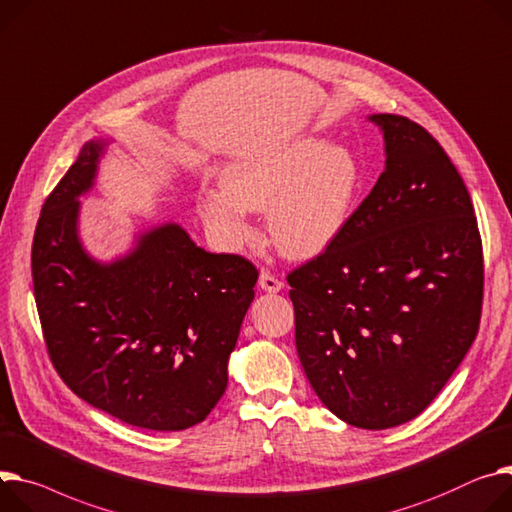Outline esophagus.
I'll use <instances>...</instances> for the list:
<instances>
[{"mask_svg": "<svg viewBox=\"0 0 512 512\" xmlns=\"http://www.w3.org/2000/svg\"><path fill=\"white\" fill-rule=\"evenodd\" d=\"M258 285L262 291H268V293H279L283 289V283L274 277V274L270 270H262L260 272V279H258Z\"/></svg>", "mask_w": 512, "mask_h": 512, "instance_id": "obj_1", "label": "esophagus"}]
</instances>
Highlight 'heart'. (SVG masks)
<instances>
[{
    "label": "heart",
    "instance_id": "obj_1",
    "mask_svg": "<svg viewBox=\"0 0 512 512\" xmlns=\"http://www.w3.org/2000/svg\"><path fill=\"white\" fill-rule=\"evenodd\" d=\"M221 188L196 194L207 229L231 250L252 235L248 211L266 209L270 238L289 258L322 254L350 221L361 188L357 157L318 137H299L231 160Z\"/></svg>",
    "mask_w": 512,
    "mask_h": 512
}]
</instances>
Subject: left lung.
Listing matches in <instances>:
<instances>
[{
	"label": "left lung",
	"mask_w": 512,
	"mask_h": 512,
	"mask_svg": "<svg viewBox=\"0 0 512 512\" xmlns=\"http://www.w3.org/2000/svg\"><path fill=\"white\" fill-rule=\"evenodd\" d=\"M385 170L338 238L287 274L295 344L340 420L381 430L416 418L476 340L484 256L469 192L441 143L373 114Z\"/></svg>",
	"instance_id": "1"
}]
</instances>
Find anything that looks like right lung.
Masks as SVG:
<instances>
[{"mask_svg":"<svg viewBox=\"0 0 512 512\" xmlns=\"http://www.w3.org/2000/svg\"><path fill=\"white\" fill-rule=\"evenodd\" d=\"M104 141L82 147L47 196L32 242V285L51 363L90 406L147 430L203 422L227 387V359L254 299L256 266L211 254L176 223L100 264L77 238L80 199Z\"/></svg>","mask_w":512,"mask_h":512,"instance_id":"1","label":"right lung"}]
</instances>
